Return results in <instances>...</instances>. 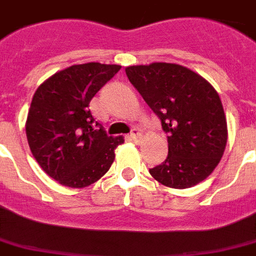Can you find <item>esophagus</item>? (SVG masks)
<instances>
[{
  "label": "esophagus",
  "instance_id": "1",
  "mask_svg": "<svg viewBox=\"0 0 256 256\" xmlns=\"http://www.w3.org/2000/svg\"><path fill=\"white\" fill-rule=\"evenodd\" d=\"M130 138H132V140H135V142H139V140L142 139V132H139L138 128H134L132 132V134H130Z\"/></svg>",
  "mask_w": 256,
  "mask_h": 256
}]
</instances>
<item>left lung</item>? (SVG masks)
Listing matches in <instances>:
<instances>
[{
    "label": "left lung",
    "instance_id": "1",
    "mask_svg": "<svg viewBox=\"0 0 256 256\" xmlns=\"http://www.w3.org/2000/svg\"><path fill=\"white\" fill-rule=\"evenodd\" d=\"M124 70L168 134L167 159L150 170L151 176L175 189L205 180L228 142L225 112L213 85L180 64L156 62Z\"/></svg>",
    "mask_w": 256,
    "mask_h": 256
}]
</instances>
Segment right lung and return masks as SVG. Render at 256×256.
<instances>
[{"label":"right lung","instance_id":"obj_1","mask_svg":"<svg viewBox=\"0 0 256 256\" xmlns=\"http://www.w3.org/2000/svg\"><path fill=\"white\" fill-rule=\"evenodd\" d=\"M120 70L117 64H76L35 90L26 120L27 142L42 170L62 186L85 188L100 180L124 142V136L108 135L89 110L90 100Z\"/></svg>","mask_w":256,"mask_h":256}]
</instances>
